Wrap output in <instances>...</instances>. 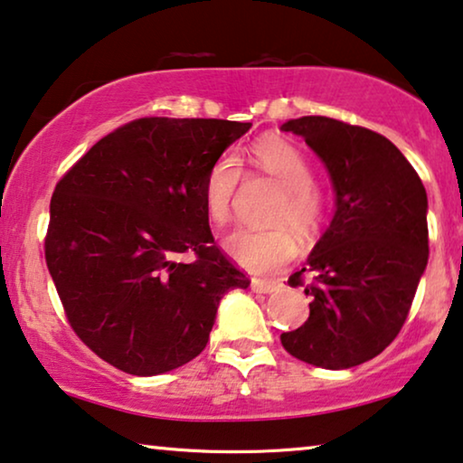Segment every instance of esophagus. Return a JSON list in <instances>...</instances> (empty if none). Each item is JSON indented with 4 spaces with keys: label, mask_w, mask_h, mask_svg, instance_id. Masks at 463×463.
Wrapping results in <instances>:
<instances>
[{
    "label": "esophagus",
    "mask_w": 463,
    "mask_h": 463,
    "mask_svg": "<svg viewBox=\"0 0 463 463\" xmlns=\"http://www.w3.org/2000/svg\"><path fill=\"white\" fill-rule=\"evenodd\" d=\"M251 289L258 294H273L283 289V281L279 279H260V277H254L251 279Z\"/></svg>",
    "instance_id": "esophagus-1"
}]
</instances>
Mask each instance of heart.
Here are the masks:
<instances>
[{
  "label": "heart",
  "instance_id": "heart-1",
  "mask_svg": "<svg viewBox=\"0 0 463 463\" xmlns=\"http://www.w3.org/2000/svg\"><path fill=\"white\" fill-rule=\"evenodd\" d=\"M251 160L286 190V199L275 209L273 220L288 222L307 239L316 237L326 222L328 203L313 184V167L305 154L288 141L267 137L254 146ZM241 174V158L235 152H224L209 167L203 182V201L215 224L231 220ZM224 248L232 260L260 273L279 269L298 254V241L288 226L237 228L224 239Z\"/></svg>",
  "mask_w": 463,
  "mask_h": 463
}]
</instances>
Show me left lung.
<instances>
[{
  "instance_id": "8db88e82",
  "label": "left lung",
  "mask_w": 463,
  "mask_h": 463,
  "mask_svg": "<svg viewBox=\"0 0 463 463\" xmlns=\"http://www.w3.org/2000/svg\"><path fill=\"white\" fill-rule=\"evenodd\" d=\"M281 131L305 139L335 190L330 226L288 281L313 275L309 319L281 345L328 371L364 364L398 336L428 267V194L404 154L371 128L303 116Z\"/></svg>"
}]
</instances>
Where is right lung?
Masks as SVG:
<instances>
[{"label": "right lung", "instance_id": "1", "mask_svg": "<svg viewBox=\"0 0 463 463\" xmlns=\"http://www.w3.org/2000/svg\"><path fill=\"white\" fill-rule=\"evenodd\" d=\"M251 122L139 118L99 139L54 188L46 264L86 347L137 377L205 349L218 305L250 279L213 243L203 182ZM195 254L190 265L177 261Z\"/></svg>", "mask_w": 463, "mask_h": 463}]
</instances>
